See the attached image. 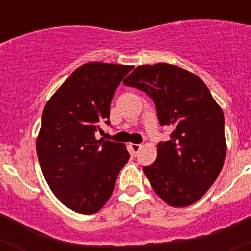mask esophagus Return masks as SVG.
<instances>
[{
	"label": "esophagus",
	"instance_id": "1",
	"mask_svg": "<svg viewBox=\"0 0 251 251\" xmlns=\"http://www.w3.org/2000/svg\"><path fill=\"white\" fill-rule=\"evenodd\" d=\"M129 147L130 150L133 151V153H137L139 150H141V145H137V143H130Z\"/></svg>",
	"mask_w": 251,
	"mask_h": 251
}]
</instances>
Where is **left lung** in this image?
<instances>
[{
	"instance_id": "left-lung-1",
	"label": "left lung",
	"mask_w": 251,
	"mask_h": 251,
	"mask_svg": "<svg viewBox=\"0 0 251 251\" xmlns=\"http://www.w3.org/2000/svg\"><path fill=\"white\" fill-rule=\"evenodd\" d=\"M154 101L161 126L174 128L143 171L153 190L174 207L199 201L226 156L224 113L200 77L170 64L141 65L123 80Z\"/></svg>"
}]
</instances>
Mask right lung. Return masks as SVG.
Wrapping results in <instances>:
<instances>
[{
    "mask_svg": "<svg viewBox=\"0 0 251 251\" xmlns=\"http://www.w3.org/2000/svg\"><path fill=\"white\" fill-rule=\"evenodd\" d=\"M133 66L88 63L77 68L44 108L36 151L51 191L79 214L98 212L129 159L123 143L95 138L109 124L117 86Z\"/></svg>",
    "mask_w": 251,
    "mask_h": 251,
    "instance_id": "add662e5",
    "label": "right lung"
}]
</instances>
